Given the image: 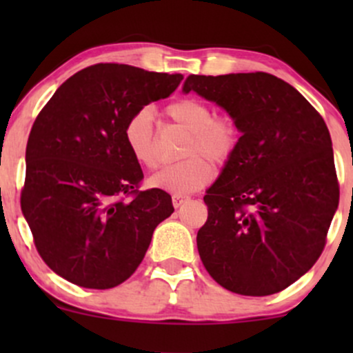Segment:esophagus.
<instances>
[{
    "instance_id": "esophagus-1",
    "label": "esophagus",
    "mask_w": 353,
    "mask_h": 353,
    "mask_svg": "<svg viewBox=\"0 0 353 353\" xmlns=\"http://www.w3.org/2000/svg\"><path fill=\"white\" fill-rule=\"evenodd\" d=\"M188 201H189V196H184V194H172L174 208H181V205Z\"/></svg>"
}]
</instances>
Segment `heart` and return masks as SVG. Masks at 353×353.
<instances>
[{
  "mask_svg": "<svg viewBox=\"0 0 353 353\" xmlns=\"http://www.w3.org/2000/svg\"><path fill=\"white\" fill-rule=\"evenodd\" d=\"M165 116L188 131L181 163L165 165L149 179L152 188L174 194H190L208 185L214 177V163L225 165L241 143V128L232 116H214L212 108L197 98L169 103ZM154 116L149 108L139 109L124 125V143L129 154L144 168L159 164L154 139Z\"/></svg>",
  "mask_w": 353,
  "mask_h": 353,
  "instance_id": "1",
  "label": "heart"
}]
</instances>
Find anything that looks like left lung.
<instances>
[{
	"label": "left lung",
	"instance_id": "1",
	"mask_svg": "<svg viewBox=\"0 0 353 353\" xmlns=\"http://www.w3.org/2000/svg\"><path fill=\"white\" fill-rule=\"evenodd\" d=\"M224 108L241 143L204 196L197 249L210 277L241 295L287 289L317 262L339 205L332 139L317 109L269 72L190 74L184 92Z\"/></svg>",
	"mask_w": 353,
	"mask_h": 353
}]
</instances>
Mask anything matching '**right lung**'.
<instances>
[{"label":"right lung","instance_id":"obj_1","mask_svg":"<svg viewBox=\"0 0 353 353\" xmlns=\"http://www.w3.org/2000/svg\"><path fill=\"white\" fill-rule=\"evenodd\" d=\"M182 79L92 64L64 81L36 117L21 210L38 254L71 283L111 289L128 281L154 229L174 212L165 190L139 189L143 171L123 132L136 111L171 96Z\"/></svg>","mask_w":353,"mask_h":353}]
</instances>
